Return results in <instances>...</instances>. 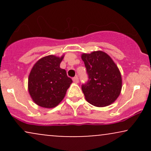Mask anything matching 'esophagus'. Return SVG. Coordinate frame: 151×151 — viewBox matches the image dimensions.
<instances>
[{
    "mask_svg": "<svg viewBox=\"0 0 151 151\" xmlns=\"http://www.w3.org/2000/svg\"><path fill=\"white\" fill-rule=\"evenodd\" d=\"M72 80H73L74 83H78L79 82V78H78L77 77H74L73 79H72Z\"/></svg>",
    "mask_w": 151,
    "mask_h": 151,
    "instance_id": "1",
    "label": "esophagus"
}]
</instances>
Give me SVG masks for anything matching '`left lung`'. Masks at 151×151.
Instances as JSON below:
<instances>
[{
    "mask_svg": "<svg viewBox=\"0 0 151 151\" xmlns=\"http://www.w3.org/2000/svg\"><path fill=\"white\" fill-rule=\"evenodd\" d=\"M81 59L89 78L87 82L81 85L86 101L97 107L114 103L122 88L121 75L116 65L102 51L84 53Z\"/></svg>",
    "mask_w": 151,
    "mask_h": 151,
    "instance_id": "left-lung-1",
    "label": "left lung"
}]
</instances>
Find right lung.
Wrapping results in <instances>:
<instances>
[{
    "mask_svg": "<svg viewBox=\"0 0 151 151\" xmlns=\"http://www.w3.org/2000/svg\"><path fill=\"white\" fill-rule=\"evenodd\" d=\"M64 58L48 55L35 64L28 77V91L36 104L54 108L62 101L72 80L60 65Z\"/></svg>",
    "mask_w": 151,
    "mask_h": 151,
    "instance_id": "obj_1",
    "label": "right lung"
}]
</instances>
